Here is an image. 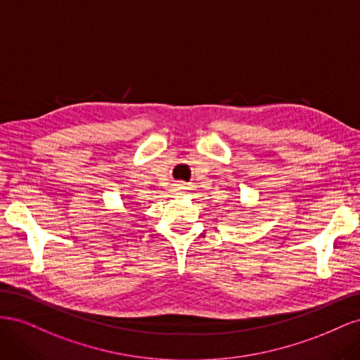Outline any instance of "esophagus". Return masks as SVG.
<instances>
[{
    "label": "esophagus",
    "mask_w": 360,
    "mask_h": 360,
    "mask_svg": "<svg viewBox=\"0 0 360 360\" xmlns=\"http://www.w3.org/2000/svg\"><path fill=\"white\" fill-rule=\"evenodd\" d=\"M184 189H188V188H186V186H184V184H183V183H179V184H176V191H177V192H183Z\"/></svg>",
    "instance_id": "34e87169"
}]
</instances>
